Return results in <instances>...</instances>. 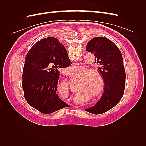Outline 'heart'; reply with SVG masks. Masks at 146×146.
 I'll return each mask as SVG.
<instances>
[{
    "mask_svg": "<svg viewBox=\"0 0 146 146\" xmlns=\"http://www.w3.org/2000/svg\"><path fill=\"white\" fill-rule=\"evenodd\" d=\"M88 69L84 68L83 71L86 72ZM63 85L68 88V82L64 80L62 82ZM105 88V83L102 75L98 70L92 69L88 71L79 83V86L77 92L80 94L79 91L84 90L90 92L91 94H94L95 97H99L103 93Z\"/></svg>",
    "mask_w": 146,
    "mask_h": 146,
    "instance_id": "b5f03b06",
    "label": "heart"
}]
</instances>
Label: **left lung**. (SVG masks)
<instances>
[{"instance_id":"obj_1","label":"left lung","mask_w":146,"mask_h":146,"mask_svg":"<svg viewBox=\"0 0 146 146\" xmlns=\"http://www.w3.org/2000/svg\"><path fill=\"white\" fill-rule=\"evenodd\" d=\"M86 50L95 56L102 75L105 88L100 100L86 111L94 114L107 112L116 106L123 95L125 86V71L122 54L115 44L105 37H95L88 42Z\"/></svg>"}]
</instances>
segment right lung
<instances>
[{"label": "right lung", "instance_id": "right-lung-1", "mask_svg": "<svg viewBox=\"0 0 146 146\" xmlns=\"http://www.w3.org/2000/svg\"><path fill=\"white\" fill-rule=\"evenodd\" d=\"M64 46L55 38L41 39L25 56L22 85L27 103L44 114L69 107L56 93L60 69L71 64Z\"/></svg>", "mask_w": 146, "mask_h": 146}]
</instances>
